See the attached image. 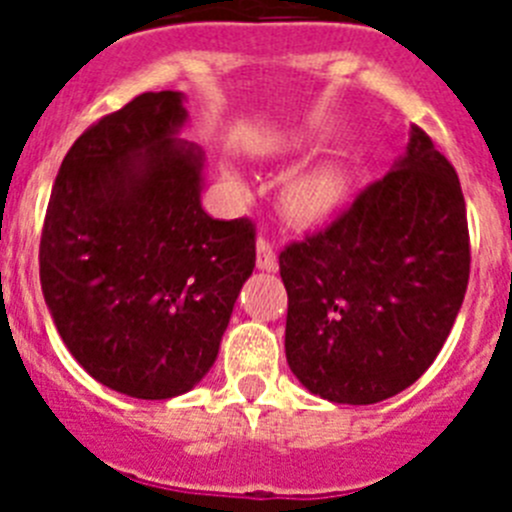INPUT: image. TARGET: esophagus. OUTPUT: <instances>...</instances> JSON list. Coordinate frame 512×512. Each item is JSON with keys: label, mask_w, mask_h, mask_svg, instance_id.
<instances>
[{"label": "esophagus", "mask_w": 512, "mask_h": 512, "mask_svg": "<svg viewBox=\"0 0 512 512\" xmlns=\"http://www.w3.org/2000/svg\"><path fill=\"white\" fill-rule=\"evenodd\" d=\"M256 264H259V269L264 271H274L277 269V248H274V243L266 238V235H261L259 243H256Z\"/></svg>", "instance_id": "34e87169"}]
</instances>
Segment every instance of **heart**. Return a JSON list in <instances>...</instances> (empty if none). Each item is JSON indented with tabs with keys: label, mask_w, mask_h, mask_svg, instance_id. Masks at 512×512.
<instances>
[{
	"label": "heart",
	"mask_w": 512,
	"mask_h": 512,
	"mask_svg": "<svg viewBox=\"0 0 512 512\" xmlns=\"http://www.w3.org/2000/svg\"><path fill=\"white\" fill-rule=\"evenodd\" d=\"M338 192H341L338 179L330 171H310L289 187L287 207L300 220H312V217L325 215L330 207L336 205Z\"/></svg>",
	"instance_id": "b5f03b06"
}]
</instances>
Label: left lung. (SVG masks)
Returning a JSON list of instances; mask_svg holds the SVG:
<instances>
[{
	"mask_svg": "<svg viewBox=\"0 0 512 512\" xmlns=\"http://www.w3.org/2000/svg\"><path fill=\"white\" fill-rule=\"evenodd\" d=\"M459 176L410 125L400 164L325 228L279 253L289 369L312 395L387 400L433 364L469 284Z\"/></svg>",
	"mask_w": 512,
	"mask_h": 512,
	"instance_id": "1",
	"label": "left lung"
}]
</instances>
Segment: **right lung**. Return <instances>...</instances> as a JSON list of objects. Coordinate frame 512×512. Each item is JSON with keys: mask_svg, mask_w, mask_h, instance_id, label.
Returning <instances> with one entry per match:
<instances>
[{"mask_svg": "<svg viewBox=\"0 0 512 512\" xmlns=\"http://www.w3.org/2000/svg\"><path fill=\"white\" fill-rule=\"evenodd\" d=\"M179 92L99 117L58 169L40 287L63 343L97 382L138 400L184 395L215 364L256 266V225L200 205L202 153L176 140Z\"/></svg>", "mask_w": 512, "mask_h": 512, "instance_id": "obj_1", "label": "right lung"}]
</instances>
